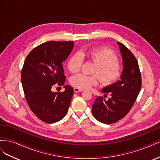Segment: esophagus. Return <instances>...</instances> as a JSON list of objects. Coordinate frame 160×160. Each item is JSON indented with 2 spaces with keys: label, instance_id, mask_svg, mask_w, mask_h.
I'll return each instance as SVG.
<instances>
[{
  "label": "esophagus",
  "instance_id": "1",
  "mask_svg": "<svg viewBox=\"0 0 160 160\" xmlns=\"http://www.w3.org/2000/svg\"><path fill=\"white\" fill-rule=\"evenodd\" d=\"M74 92L75 93H79V92H81V91H83V90H81V89H78V88H74Z\"/></svg>",
  "mask_w": 160,
  "mask_h": 160
}]
</instances>
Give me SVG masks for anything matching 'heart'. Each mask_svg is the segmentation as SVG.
Segmentation results:
<instances>
[{
	"mask_svg": "<svg viewBox=\"0 0 160 160\" xmlns=\"http://www.w3.org/2000/svg\"><path fill=\"white\" fill-rule=\"evenodd\" d=\"M83 57L95 64L92 73L88 75L79 73L70 78L71 85L81 90L87 89L98 83L99 78L104 85L115 83L122 74V66L118 62V56L114 51L107 47H99L77 52L72 54L67 62V67L72 73L79 72L83 62ZM97 75L98 76H96Z\"/></svg>",
	"mask_w": 160,
	"mask_h": 160,
	"instance_id": "obj_1",
	"label": "heart"
}]
</instances>
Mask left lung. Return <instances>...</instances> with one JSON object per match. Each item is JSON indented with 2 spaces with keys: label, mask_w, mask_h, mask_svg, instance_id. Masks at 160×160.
I'll use <instances>...</instances> for the list:
<instances>
[{
  "label": "left lung",
  "mask_w": 160,
  "mask_h": 160,
  "mask_svg": "<svg viewBox=\"0 0 160 160\" xmlns=\"http://www.w3.org/2000/svg\"><path fill=\"white\" fill-rule=\"evenodd\" d=\"M123 69L120 80L102 89L104 98L98 97L92 105V113L99 122L111 124L118 122L132 109L142 88V77L138 62L133 53L118 42ZM109 94L110 98H104Z\"/></svg>",
  "instance_id": "1"
}]
</instances>
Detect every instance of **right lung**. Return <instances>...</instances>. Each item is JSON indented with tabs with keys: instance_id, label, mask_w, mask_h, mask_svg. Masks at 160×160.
<instances>
[{
	"instance_id": "add662e5",
	"label": "right lung",
	"mask_w": 160,
	"mask_h": 160,
	"mask_svg": "<svg viewBox=\"0 0 160 160\" xmlns=\"http://www.w3.org/2000/svg\"><path fill=\"white\" fill-rule=\"evenodd\" d=\"M73 41H48L28 53L24 62L21 81L31 110L42 122L52 123L63 118L73 95L72 87L62 92H52L57 85L63 86L66 78L62 68L73 48Z\"/></svg>"
}]
</instances>
